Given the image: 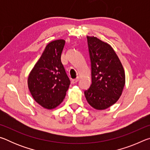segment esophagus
<instances>
[{
	"instance_id": "esophagus-1",
	"label": "esophagus",
	"mask_w": 150,
	"mask_h": 150,
	"mask_svg": "<svg viewBox=\"0 0 150 150\" xmlns=\"http://www.w3.org/2000/svg\"><path fill=\"white\" fill-rule=\"evenodd\" d=\"M79 80V77H77V78L75 79H73V80H72V83H73V84H75V83L78 82Z\"/></svg>"
}]
</instances>
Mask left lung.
Here are the masks:
<instances>
[{
    "label": "left lung",
    "instance_id": "left-lung-1",
    "mask_svg": "<svg viewBox=\"0 0 150 150\" xmlns=\"http://www.w3.org/2000/svg\"><path fill=\"white\" fill-rule=\"evenodd\" d=\"M87 38L91 65V85L84 93L92 107L104 110L120 98L125 85V73L110 45L94 36Z\"/></svg>",
    "mask_w": 150,
    "mask_h": 150
}]
</instances>
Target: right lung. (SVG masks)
<instances>
[{"instance_id": "add662e5", "label": "right lung", "mask_w": 150, "mask_h": 150, "mask_svg": "<svg viewBox=\"0 0 150 150\" xmlns=\"http://www.w3.org/2000/svg\"><path fill=\"white\" fill-rule=\"evenodd\" d=\"M65 43L63 40L49 43L28 79L32 97L45 108L59 105L69 87L70 80L61 61Z\"/></svg>"}]
</instances>
